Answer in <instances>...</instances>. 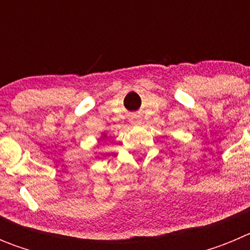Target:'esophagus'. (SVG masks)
Masks as SVG:
<instances>
[{
	"label": "esophagus",
	"instance_id": "1",
	"mask_svg": "<svg viewBox=\"0 0 250 250\" xmlns=\"http://www.w3.org/2000/svg\"><path fill=\"white\" fill-rule=\"evenodd\" d=\"M136 123H139V121H136Z\"/></svg>",
	"mask_w": 250,
	"mask_h": 250
}]
</instances>
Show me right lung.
<instances>
[{
  "mask_svg": "<svg viewBox=\"0 0 250 250\" xmlns=\"http://www.w3.org/2000/svg\"><path fill=\"white\" fill-rule=\"evenodd\" d=\"M104 138H105V135H104Z\"/></svg>",
  "mask_w": 250,
  "mask_h": 250,
  "instance_id": "right-lung-1",
  "label": "right lung"
}]
</instances>
